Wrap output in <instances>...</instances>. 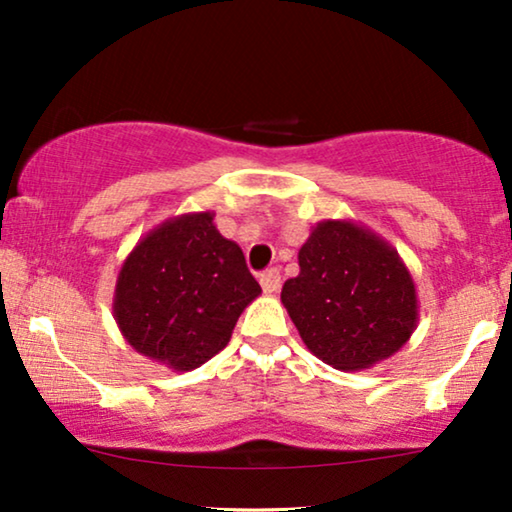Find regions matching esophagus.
<instances>
[{
  "label": "esophagus",
  "mask_w": 512,
  "mask_h": 512,
  "mask_svg": "<svg viewBox=\"0 0 512 512\" xmlns=\"http://www.w3.org/2000/svg\"><path fill=\"white\" fill-rule=\"evenodd\" d=\"M279 284H282V275H279V270H275V268H270V270H265L263 275H261V286H263V291L265 293H277V289H279Z\"/></svg>",
  "instance_id": "obj_1"
}]
</instances>
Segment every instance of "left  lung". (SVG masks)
I'll use <instances>...</instances> for the list:
<instances>
[{
    "label": "left lung",
    "instance_id": "left-lung-1",
    "mask_svg": "<svg viewBox=\"0 0 512 512\" xmlns=\"http://www.w3.org/2000/svg\"><path fill=\"white\" fill-rule=\"evenodd\" d=\"M282 303L305 347L338 370L394 356L419 321L415 279L398 251L352 219H326L298 251Z\"/></svg>",
    "mask_w": 512,
    "mask_h": 512
}]
</instances>
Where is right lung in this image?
Segmentation results:
<instances>
[{"mask_svg": "<svg viewBox=\"0 0 512 512\" xmlns=\"http://www.w3.org/2000/svg\"><path fill=\"white\" fill-rule=\"evenodd\" d=\"M261 286L240 244L214 226V212L172 216L149 230L118 270L114 319L137 354L188 373L230 342Z\"/></svg>", "mask_w": 512, "mask_h": 512, "instance_id": "add662e5", "label": "right lung"}]
</instances>
